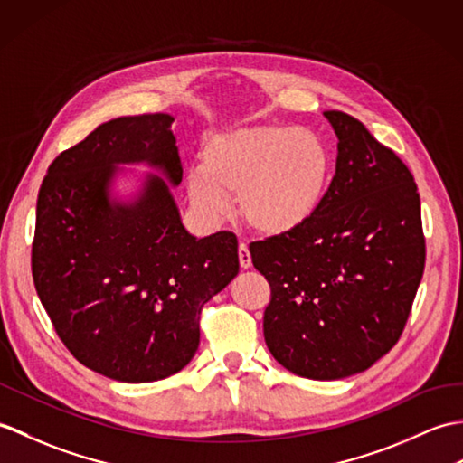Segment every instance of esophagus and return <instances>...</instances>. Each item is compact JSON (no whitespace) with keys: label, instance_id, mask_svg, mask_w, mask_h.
Returning a JSON list of instances; mask_svg holds the SVG:
<instances>
[{"label":"esophagus","instance_id":"obj_1","mask_svg":"<svg viewBox=\"0 0 463 463\" xmlns=\"http://www.w3.org/2000/svg\"><path fill=\"white\" fill-rule=\"evenodd\" d=\"M239 262H241V268L242 270H249V268L252 266V256H250V250L249 246H246L244 242L239 244Z\"/></svg>","mask_w":463,"mask_h":463}]
</instances>
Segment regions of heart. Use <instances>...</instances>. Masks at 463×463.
Here are the masks:
<instances>
[{
	"label": "heart",
	"instance_id": "b5f03b06",
	"mask_svg": "<svg viewBox=\"0 0 463 463\" xmlns=\"http://www.w3.org/2000/svg\"><path fill=\"white\" fill-rule=\"evenodd\" d=\"M331 181L324 139L296 126L258 124L211 134L187 174L191 205L209 221L239 197L242 221L264 236L292 234L316 217Z\"/></svg>",
	"mask_w": 463,
	"mask_h": 463
}]
</instances>
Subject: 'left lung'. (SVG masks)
<instances>
[{
  "label": "left lung",
  "instance_id": "obj_1",
  "mask_svg": "<svg viewBox=\"0 0 463 463\" xmlns=\"http://www.w3.org/2000/svg\"><path fill=\"white\" fill-rule=\"evenodd\" d=\"M337 165L304 229L250 244L272 288L264 339L294 374L337 381L373 367L399 341L426 249L414 177L357 118L324 112Z\"/></svg>",
  "mask_w": 463,
  "mask_h": 463
}]
</instances>
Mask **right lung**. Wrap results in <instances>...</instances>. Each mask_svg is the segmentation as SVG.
Returning <instances> with one entry per match:
<instances>
[{
    "label": "right lung",
    "instance_id": "obj_1",
    "mask_svg": "<svg viewBox=\"0 0 463 463\" xmlns=\"http://www.w3.org/2000/svg\"><path fill=\"white\" fill-rule=\"evenodd\" d=\"M171 122L144 114L100 124L52 161L39 189L31 270L41 304L84 367L120 383L189 364L201 307L239 274L232 232L197 239L183 227Z\"/></svg>",
    "mask_w": 463,
    "mask_h": 463
}]
</instances>
